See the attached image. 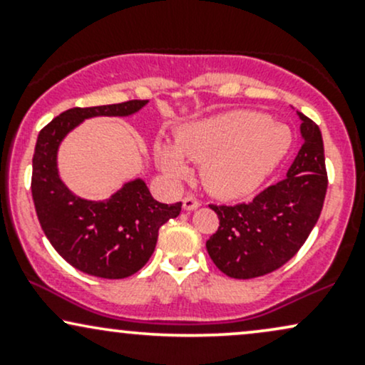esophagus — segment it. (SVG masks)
Segmentation results:
<instances>
[{"label":"esophagus","instance_id":"34e87169","mask_svg":"<svg viewBox=\"0 0 365 365\" xmlns=\"http://www.w3.org/2000/svg\"><path fill=\"white\" fill-rule=\"evenodd\" d=\"M199 206L200 202L195 197H185V199H183V209H185V211H195Z\"/></svg>","mask_w":365,"mask_h":365}]
</instances>
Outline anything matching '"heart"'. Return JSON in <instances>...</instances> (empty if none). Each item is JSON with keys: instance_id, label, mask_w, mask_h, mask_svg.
I'll list each match as a JSON object with an SVG mask.
<instances>
[{"instance_id": "obj_1", "label": "heart", "mask_w": 365, "mask_h": 365, "mask_svg": "<svg viewBox=\"0 0 365 365\" xmlns=\"http://www.w3.org/2000/svg\"><path fill=\"white\" fill-rule=\"evenodd\" d=\"M287 125L274 123L259 111L237 110L185 123L173 145L156 142L154 159L171 182L188 178L185 159L202 165L204 187L221 199L254 194L283 161L292 148Z\"/></svg>"}]
</instances>
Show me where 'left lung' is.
Instances as JSON below:
<instances>
[{
    "instance_id": "obj_1",
    "label": "left lung",
    "mask_w": 365,
    "mask_h": 365,
    "mask_svg": "<svg viewBox=\"0 0 365 365\" xmlns=\"http://www.w3.org/2000/svg\"><path fill=\"white\" fill-rule=\"evenodd\" d=\"M302 148L287 177L254 200L211 206L220 228L206 242L209 257L230 278L250 279L273 273L299 252L319 220L328 177L321 130L297 111Z\"/></svg>"
}]
</instances>
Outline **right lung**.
Wrapping results in <instances>:
<instances>
[{
    "instance_id": "add662e5",
    "label": "right lung",
    "mask_w": 365,
    "mask_h": 365,
    "mask_svg": "<svg viewBox=\"0 0 365 365\" xmlns=\"http://www.w3.org/2000/svg\"><path fill=\"white\" fill-rule=\"evenodd\" d=\"M149 101L72 108L39 132L32 158V199L39 223L56 252L82 273L121 279L144 267L156 249L158 232L180 215L182 202L163 204L140 177L121 183L108 199L77 195L63 182L58 153L86 120L135 115Z\"/></svg>"
}]
</instances>
